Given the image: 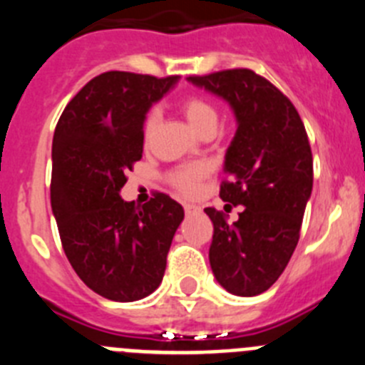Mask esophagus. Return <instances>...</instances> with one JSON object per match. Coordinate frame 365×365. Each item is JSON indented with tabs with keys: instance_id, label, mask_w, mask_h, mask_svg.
<instances>
[{
	"instance_id": "1",
	"label": "esophagus",
	"mask_w": 365,
	"mask_h": 365,
	"mask_svg": "<svg viewBox=\"0 0 365 365\" xmlns=\"http://www.w3.org/2000/svg\"><path fill=\"white\" fill-rule=\"evenodd\" d=\"M185 212H186V215H195L201 212V208L195 205H185Z\"/></svg>"
}]
</instances>
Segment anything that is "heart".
I'll use <instances>...</instances> for the list:
<instances>
[{"instance_id":"heart-1","label":"heart","mask_w":365,"mask_h":365,"mask_svg":"<svg viewBox=\"0 0 365 365\" xmlns=\"http://www.w3.org/2000/svg\"><path fill=\"white\" fill-rule=\"evenodd\" d=\"M182 113H185L186 120L192 125L193 130L201 133L205 128L208 125H217V111L214 109V106L208 104L205 98H199V96H186L182 100ZM160 120V111L159 109H151L148 113L146 120H144V138H150L153 130L157 128ZM206 173V168L197 164V166H190L185 170H179L173 177L175 185L179 186L180 192H185L186 195H193L197 192L199 179Z\"/></svg>"}]
</instances>
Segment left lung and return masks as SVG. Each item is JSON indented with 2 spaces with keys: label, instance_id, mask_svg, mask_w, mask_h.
<instances>
[{
  "label": "left lung",
  "instance_id": "left-lung-1",
  "mask_svg": "<svg viewBox=\"0 0 365 365\" xmlns=\"http://www.w3.org/2000/svg\"><path fill=\"white\" fill-rule=\"evenodd\" d=\"M222 98L235 117L225 153L222 201L243 206L240 219L205 208L214 222L210 267L235 296H257L282 276L299 240L312 192V153L298 111L279 89L250 69L190 76Z\"/></svg>",
  "mask_w": 365,
  "mask_h": 365
}]
</instances>
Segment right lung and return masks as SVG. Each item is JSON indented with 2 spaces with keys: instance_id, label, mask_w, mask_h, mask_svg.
Returning a JSON list of instances; mask_svg holds the SVG:
<instances>
[{
  "instance_id": "obj_1",
  "label": "right lung",
  "mask_w": 365,
  "mask_h": 365,
  "mask_svg": "<svg viewBox=\"0 0 365 365\" xmlns=\"http://www.w3.org/2000/svg\"><path fill=\"white\" fill-rule=\"evenodd\" d=\"M179 76L109 71L76 93L53 137L51 206L63 252L91 291L137 302L160 285L185 219L164 193L137 206L120 197L125 172L143 157L144 120Z\"/></svg>"
}]
</instances>
